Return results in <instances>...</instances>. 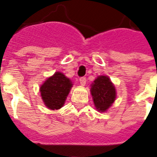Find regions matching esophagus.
Masks as SVG:
<instances>
[{
    "label": "esophagus",
    "instance_id": "1",
    "mask_svg": "<svg viewBox=\"0 0 157 157\" xmlns=\"http://www.w3.org/2000/svg\"><path fill=\"white\" fill-rule=\"evenodd\" d=\"M86 79L85 77H81L80 78V84H81V86H86Z\"/></svg>",
    "mask_w": 157,
    "mask_h": 157
}]
</instances>
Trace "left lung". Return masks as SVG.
Wrapping results in <instances>:
<instances>
[{"label": "left lung", "instance_id": "left-lung-1", "mask_svg": "<svg viewBox=\"0 0 157 157\" xmlns=\"http://www.w3.org/2000/svg\"><path fill=\"white\" fill-rule=\"evenodd\" d=\"M90 93L97 111L105 112L112 107L117 98L114 84L107 76H98L90 85Z\"/></svg>", "mask_w": 157, "mask_h": 157}]
</instances>
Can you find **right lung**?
Masks as SVG:
<instances>
[{"label":"right lung","instance_id":"right-lung-1","mask_svg":"<svg viewBox=\"0 0 157 157\" xmlns=\"http://www.w3.org/2000/svg\"><path fill=\"white\" fill-rule=\"evenodd\" d=\"M73 84L63 73L56 71L40 86V93L45 106L50 110L60 109Z\"/></svg>","mask_w":157,"mask_h":157}]
</instances>
